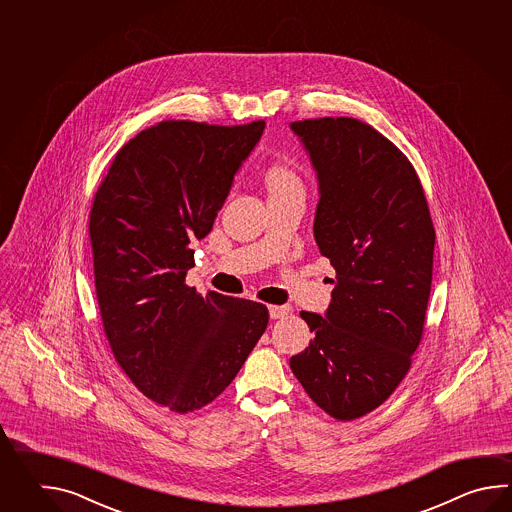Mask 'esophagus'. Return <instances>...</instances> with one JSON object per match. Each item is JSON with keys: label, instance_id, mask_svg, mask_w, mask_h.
Returning a JSON list of instances; mask_svg holds the SVG:
<instances>
[{"label": "esophagus", "instance_id": "34e87169", "mask_svg": "<svg viewBox=\"0 0 512 512\" xmlns=\"http://www.w3.org/2000/svg\"><path fill=\"white\" fill-rule=\"evenodd\" d=\"M289 313H291L289 305H271L269 307V315H271L272 320L283 318V316H287Z\"/></svg>", "mask_w": 512, "mask_h": 512}]
</instances>
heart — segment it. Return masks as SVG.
<instances>
[{"label":"heart","instance_id":"obj_1","mask_svg":"<svg viewBox=\"0 0 512 512\" xmlns=\"http://www.w3.org/2000/svg\"><path fill=\"white\" fill-rule=\"evenodd\" d=\"M265 186L269 190V196H282V194H289V192H302V179L300 175L296 174V170L283 166V164H276L271 166L265 174Z\"/></svg>","mask_w":512,"mask_h":512}]
</instances>
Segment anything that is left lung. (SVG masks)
<instances>
[{"mask_svg": "<svg viewBox=\"0 0 512 512\" xmlns=\"http://www.w3.org/2000/svg\"><path fill=\"white\" fill-rule=\"evenodd\" d=\"M318 179L315 240L337 271L326 316L302 311L309 348L289 360L326 414L353 421L403 381L425 329L435 230L414 166L370 124L291 122Z\"/></svg>", "mask_w": 512, "mask_h": 512, "instance_id": "1", "label": "left lung"}]
</instances>
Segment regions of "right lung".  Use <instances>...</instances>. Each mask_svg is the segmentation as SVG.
<instances>
[{"mask_svg": "<svg viewBox=\"0 0 512 512\" xmlns=\"http://www.w3.org/2000/svg\"><path fill=\"white\" fill-rule=\"evenodd\" d=\"M263 120H163L120 148L89 212L104 333L153 403L188 414L223 392L267 329L263 304L185 283Z\"/></svg>", "mask_w": 512, "mask_h": 512, "instance_id": "right-lung-1", "label": "right lung"}]
</instances>
